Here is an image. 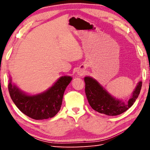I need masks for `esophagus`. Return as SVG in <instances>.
<instances>
[{
    "label": "esophagus",
    "instance_id": "1",
    "mask_svg": "<svg viewBox=\"0 0 150 150\" xmlns=\"http://www.w3.org/2000/svg\"><path fill=\"white\" fill-rule=\"evenodd\" d=\"M82 73H83L82 71H80V72H79V74H80V75H82Z\"/></svg>",
    "mask_w": 150,
    "mask_h": 150
}]
</instances>
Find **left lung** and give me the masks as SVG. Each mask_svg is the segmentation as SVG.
I'll return each mask as SVG.
<instances>
[{
	"label": "left lung",
	"mask_w": 150,
	"mask_h": 150,
	"mask_svg": "<svg viewBox=\"0 0 150 150\" xmlns=\"http://www.w3.org/2000/svg\"><path fill=\"white\" fill-rule=\"evenodd\" d=\"M85 94L88 102L93 110L108 116H116L126 112L135 103L140 93L142 82L139 81L132 96L128 103L113 98L96 80L85 77Z\"/></svg>",
	"instance_id": "8db88e82"
}]
</instances>
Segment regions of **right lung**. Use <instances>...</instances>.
<instances>
[{"mask_svg":"<svg viewBox=\"0 0 150 150\" xmlns=\"http://www.w3.org/2000/svg\"><path fill=\"white\" fill-rule=\"evenodd\" d=\"M71 80L69 76L62 77L45 92L34 96L22 93L12 84L11 79L8 88L12 101L22 113L35 120H43L54 117L59 111L65 90Z\"/></svg>","mask_w":150,"mask_h":150,"instance_id":"add662e5","label":"right lung"}]
</instances>
